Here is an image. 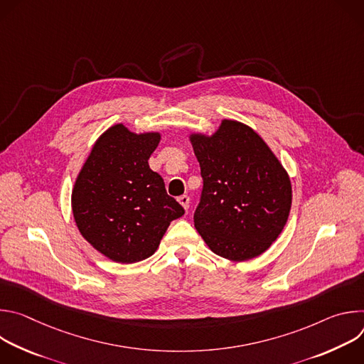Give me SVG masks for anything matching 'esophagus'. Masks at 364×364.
Listing matches in <instances>:
<instances>
[{
	"instance_id": "esophagus-1",
	"label": "esophagus",
	"mask_w": 364,
	"mask_h": 364,
	"mask_svg": "<svg viewBox=\"0 0 364 364\" xmlns=\"http://www.w3.org/2000/svg\"><path fill=\"white\" fill-rule=\"evenodd\" d=\"M178 203L184 207V210L187 212L188 207H190V197L187 194H183L181 197H178Z\"/></svg>"
}]
</instances>
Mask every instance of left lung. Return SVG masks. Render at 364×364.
<instances>
[{
    "label": "left lung",
    "mask_w": 364,
    "mask_h": 364,
    "mask_svg": "<svg viewBox=\"0 0 364 364\" xmlns=\"http://www.w3.org/2000/svg\"><path fill=\"white\" fill-rule=\"evenodd\" d=\"M203 191L194 228L216 255L242 262L262 255L287 225L292 188L275 154L250 127L223 119L191 134Z\"/></svg>",
    "instance_id": "1"
}]
</instances>
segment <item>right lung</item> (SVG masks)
<instances>
[{
  "label": "right lung",
  "instance_id": "right-lung-1",
  "mask_svg": "<svg viewBox=\"0 0 364 364\" xmlns=\"http://www.w3.org/2000/svg\"><path fill=\"white\" fill-rule=\"evenodd\" d=\"M160 132H131L117 124L95 142L72 191L82 236L118 264H134L157 250L167 228L184 215L148 160Z\"/></svg>",
  "mask_w": 364,
  "mask_h": 364
}]
</instances>
